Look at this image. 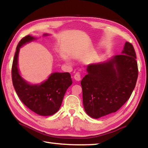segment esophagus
I'll return each instance as SVG.
<instances>
[{
  "label": "esophagus",
  "instance_id": "1",
  "mask_svg": "<svg viewBox=\"0 0 148 148\" xmlns=\"http://www.w3.org/2000/svg\"><path fill=\"white\" fill-rule=\"evenodd\" d=\"M74 79L76 80V81H79L80 79H81V76H80V73L78 72H77L76 74H74Z\"/></svg>",
  "mask_w": 148,
  "mask_h": 148
}]
</instances>
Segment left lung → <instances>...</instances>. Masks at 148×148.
<instances>
[{"mask_svg": "<svg viewBox=\"0 0 148 148\" xmlns=\"http://www.w3.org/2000/svg\"><path fill=\"white\" fill-rule=\"evenodd\" d=\"M122 53L106 63L87 66L81 85L83 106L90 117L98 119L117 111L135 87L138 70L133 45L126 42Z\"/></svg>", "mask_w": 148, "mask_h": 148, "instance_id": "8db88e82", "label": "left lung"}]
</instances>
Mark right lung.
Masks as SVG:
<instances>
[{
  "label": "right lung",
  "instance_id": "add662e5",
  "mask_svg": "<svg viewBox=\"0 0 148 148\" xmlns=\"http://www.w3.org/2000/svg\"><path fill=\"white\" fill-rule=\"evenodd\" d=\"M47 36V34H45ZM34 37L28 35L21 40L16 48L12 68L13 85L21 101L31 111L41 116H50L60 109L65 94L72 80L69 72H55L41 85H31L18 73L17 59L19 48Z\"/></svg>",
  "mask_w": 148,
  "mask_h": 148
}]
</instances>
